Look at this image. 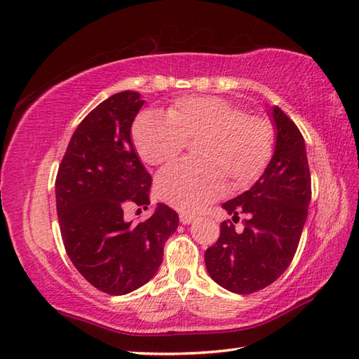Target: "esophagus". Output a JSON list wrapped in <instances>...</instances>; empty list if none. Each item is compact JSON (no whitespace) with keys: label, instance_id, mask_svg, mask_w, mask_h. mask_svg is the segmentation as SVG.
Returning a JSON list of instances; mask_svg holds the SVG:
<instances>
[{"label":"esophagus","instance_id":"1","mask_svg":"<svg viewBox=\"0 0 359 359\" xmlns=\"http://www.w3.org/2000/svg\"><path fill=\"white\" fill-rule=\"evenodd\" d=\"M195 219V217L194 215H190V213H186V212H181L180 213V221L182 222V224H190V222H192Z\"/></svg>","mask_w":359,"mask_h":359}]
</instances>
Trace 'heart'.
I'll list each match as a JSON object with an SVG mask.
<instances>
[{
    "label": "heart",
    "mask_w": 359,
    "mask_h": 359,
    "mask_svg": "<svg viewBox=\"0 0 359 359\" xmlns=\"http://www.w3.org/2000/svg\"><path fill=\"white\" fill-rule=\"evenodd\" d=\"M200 159L165 167L156 177L158 195L180 210L198 212L224 189L247 187L264 172L275 144V129L262 115H247L222 98H182L167 110L141 115L133 141L141 158L152 165L173 161L196 141Z\"/></svg>",
    "instance_id": "heart-1"
}]
</instances>
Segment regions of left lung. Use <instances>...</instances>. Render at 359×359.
Masks as SVG:
<instances>
[{
	"mask_svg": "<svg viewBox=\"0 0 359 359\" xmlns=\"http://www.w3.org/2000/svg\"><path fill=\"white\" fill-rule=\"evenodd\" d=\"M269 114L276 129L272 159L250 190L222 204L233 222L246 215L245 230L238 234L232 221H222L218 241L204 253L212 280L240 294L264 289L285 272L312 198L304 138L280 107Z\"/></svg>",
	"mask_w": 359,
	"mask_h": 359,
	"instance_id": "1",
	"label": "left lung"
}]
</instances>
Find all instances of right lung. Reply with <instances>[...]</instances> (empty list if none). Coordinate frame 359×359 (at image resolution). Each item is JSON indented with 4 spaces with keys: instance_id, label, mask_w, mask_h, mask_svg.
Listing matches in <instances>:
<instances>
[{
    "instance_id": "1",
    "label": "right lung",
    "mask_w": 359,
    "mask_h": 359,
    "mask_svg": "<svg viewBox=\"0 0 359 359\" xmlns=\"http://www.w3.org/2000/svg\"><path fill=\"white\" fill-rule=\"evenodd\" d=\"M142 104L138 92L126 90L95 107L72 135L55 181L69 258L93 287L109 294L130 293L152 280L180 221L163 203L138 224L124 219L130 204H150L152 178L130 138Z\"/></svg>"
}]
</instances>
